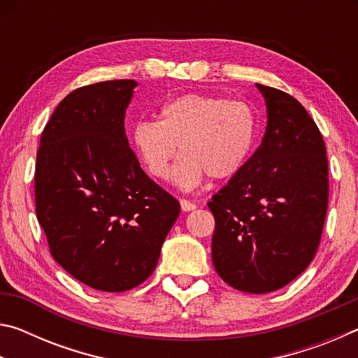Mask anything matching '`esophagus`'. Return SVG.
Masks as SVG:
<instances>
[{"label":"esophagus","mask_w":358,"mask_h":358,"mask_svg":"<svg viewBox=\"0 0 358 358\" xmlns=\"http://www.w3.org/2000/svg\"><path fill=\"white\" fill-rule=\"evenodd\" d=\"M180 205H181V210H183V211H192V210H196V203H192L191 201H186V199H181Z\"/></svg>","instance_id":"34e87169"}]
</instances>
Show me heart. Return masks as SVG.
Instances as JSON below:
<instances>
[{"instance_id": "obj_1", "label": "heart", "mask_w": 358, "mask_h": 358, "mask_svg": "<svg viewBox=\"0 0 358 358\" xmlns=\"http://www.w3.org/2000/svg\"><path fill=\"white\" fill-rule=\"evenodd\" d=\"M256 132V113L248 102L189 93L167 101L159 121H137L131 143L155 178L167 177L180 145L183 156L172 180L180 189L189 191L207 173L216 180L237 173L251 153Z\"/></svg>"}]
</instances>
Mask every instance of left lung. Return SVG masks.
Listing matches in <instances>:
<instances>
[{"mask_svg":"<svg viewBox=\"0 0 358 358\" xmlns=\"http://www.w3.org/2000/svg\"><path fill=\"white\" fill-rule=\"evenodd\" d=\"M266 107L262 143L208 207L215 270L234 289L273 292L316 256L329 205L324 138L299 101L256 83Z\"/></svg>","mask_w":358,"mask_h":358,"instance_id":"obj_1","label":"left lung"}]
</instances>
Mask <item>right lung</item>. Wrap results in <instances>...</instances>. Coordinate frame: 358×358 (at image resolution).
Masks as SVG:
<instances>
[{"mask_svg":"<svg viewBox=\"0 0 358 358\" xmlns=\"http://www.w3.org/2000/svg\"><path fill=\"white\" fill-rule=\"evenodd\" d=\"M136 80L59 102L36 157V215L53 259L87 286L124 292L153 273L180 203L142 171L124 131Z\"/></svg>","mask_w":358,"mask_h":358,"instance_id":"add662e5","label":"right lung"}]
</instances>
